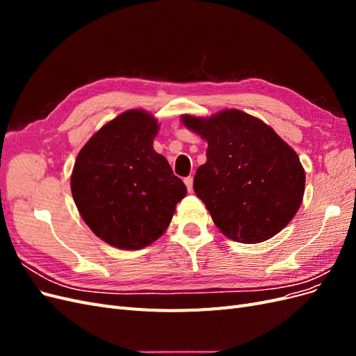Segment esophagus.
Wrapping results in <instances>:
<instances>
[{"label":"esophagus","instance_id":"1","mask_svg":"<svg viewBox=\"0 0 356 356\" xmlns=\"http://www.w3.org/2000/svg\"><path fill=\"white\" fill-rule=\"evenodd\" d=\"M184 182H186V186H187V190L191 193L193 191V177H187L184 179Z\"/></svg>","mask_w":356,"mask_h":356}]
</instances>
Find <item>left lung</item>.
I'll return each instance as SVG.
<instances>
[{
    "label": "left lung",
    "mask_w": 356,
    "mask_h": 356,
    "mask_svg": "<svg viewBox=\"0 0 356 356\" xmlns=\"http://www.w3.org/2000/svg\"><path fill=\"white\" fill-rule=\"evenodd\" d=\"M181 120L208 143L207 163L196 170L193 188L224 236L258 243L294 218L306 174L270 126L239 110L209 118L184 114Z\"/></svg>",
    "instance_id": "left-lung-1"
}]
</instances>
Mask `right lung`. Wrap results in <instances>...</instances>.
Returning a JSON list of instances; mask_svg holds the SVG:
<instances>
[{"mask_svg": "<svg viewBox=\"0 0 356 356\" xmlns=\"http://www.w3.org/2000/svg\"><path fill=\"white\" fill-rule=\"evenodd\" d=\"M156 118L129 110L104 124L80 149L71 191L84 222L104 242L141 250L169 227L187 188L154 152Z\"/></svg>", "mask_w": 356, "mask_h": 356, "instance_id": "add662e5", "label": "right lung"}]
</instances>
